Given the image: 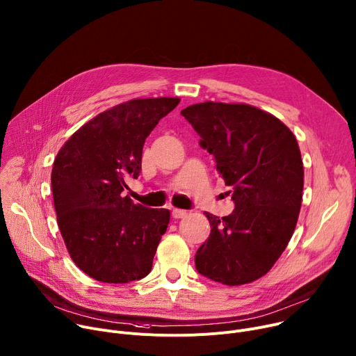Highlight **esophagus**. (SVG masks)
I'll list each match as a JSON object with an SVG mask.
<instances>
[{
  "mask_svg": "<svg viewBox=\"0 0 356 356\" xmlns=\"http://www.w3.org/2000/svg\"><path fill=\"white\" fill-rule=\"evenodd\" d=\"M172 216L173 218H181L187 216V210H181V209H173L172 210Z\"/></svg>",
  "mask_w": 356,
  "mask_h": 356,
  "instance_id": "esophagus-1",
  "label": "esophagus"
}]
</instances>
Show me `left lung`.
Wrapping results in <instances>:
<instances>
[{
	"mask_svg": "<svg viewBox=\"0 0 356 356\" xmlns=\"http://www.w3.org/2000/svg\"><path fill=\"white\" fill-rule=\"evenodd\" d=\"M181 115L214 156L236 209L210 221L195 255L196 270L217 282L241 285L267 274L288 245L298 220L304 166L293 132L250 105L204 102Z\"/></svg>",
	"mask_w": 356,
	"mask_h": 356,
	"instance_id": "left-lung-1",
	"label": "left lung"
}]
</instances>
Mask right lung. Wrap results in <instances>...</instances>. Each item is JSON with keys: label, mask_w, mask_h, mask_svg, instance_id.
I'll return each instance as SVG.
<instances>
[{"label": "right lung", "mask_w": 356, "mask_h": 356, "mask_svg": "<svg viewBox=\"0 0 356 356\" xmlns=\"http://www.w3.org/2000/svg\"><path fill=\"white\" fill-rule=\"evenodd\" d=\"M179 98L134 99L85 123L58 152L52 196L63 241L89 277L126 284L146 277L170 211L135 204L126 180L142 172L146 138Z\"/></svg>", "instance_id": "right-lung-1"}]
</instances>
